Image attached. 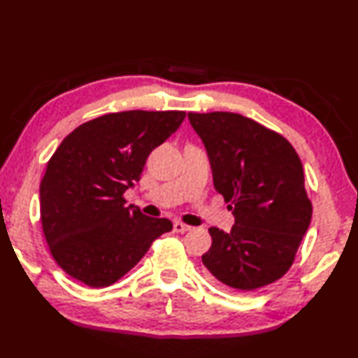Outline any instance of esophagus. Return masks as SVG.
Listing matches in <instances>:
<instances>
[{
  "mask_svg": "<svg viewBox=\"0 0 358 358\" xmlns=\"http://www.w3.org/2000/svg\"><path fill=\"white\" fill-rule=\"evenodd\" d=\"M173 231L174 232H188V231H191V226L189 224H185V223H182V222H174L173 223Z\"/></svg>",
  "mask_w": 358,
  "mask_h": 358,
  "instance_id": "obj_1",
  "label": "esophagus"
}]
</instances>
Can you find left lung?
Instances as JSON below:
<instances>
[{
	"label": "left lung",
	"mask_w": 358,
	"mask_h": 358,
	"mask_svg": "<svg viewBox=\"0 0 358 358\" xmlns=\"http://www.w3.org/2000/svg\"><path fill=\"white\" fill-rule=\"evenodd\" d=\"M211 162L214 187L231 202V232L209 228L202 261L222 289L252 292L282 278L307 232L313 206L302 162L275 130L234 112H188Z\"/></svg>",
	"instance_id": "8db88e82"
}]
</instances>
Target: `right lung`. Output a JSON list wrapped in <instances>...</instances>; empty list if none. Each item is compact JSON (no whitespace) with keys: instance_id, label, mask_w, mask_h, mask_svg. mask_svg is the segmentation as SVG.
<instances>
[{"instance_id":"right-lung-1","label":"right lung","mask_w":358,"mask_h":358,"mask_svg":"<svg viewBox=\"0 0 358 358\" xmlns=\"http://www.w3.org/2000/svg\"><path fill=\"white\" fill-rule=\"evenodd\" d=\"M184 118V110L106 113L74 129L51 156L39 188L42 232L74 280L94 289L117 282L173 229L169 219L126 206L124 191Z\"/></svg>"}]
</instances>
